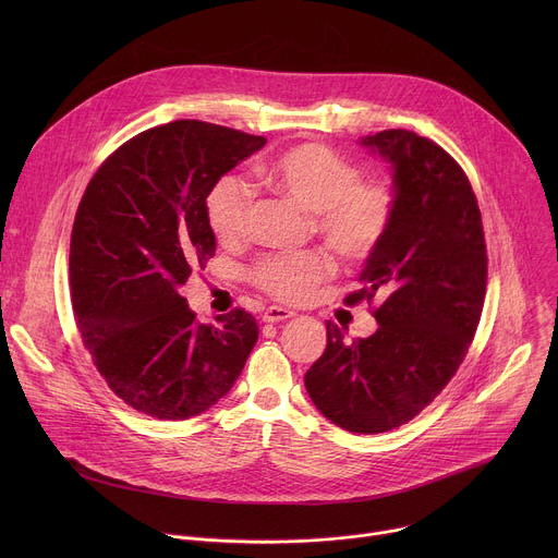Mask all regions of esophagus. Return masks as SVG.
<instances>
[{
    "label": "esophagus",
    "mask_w": 558,
    "mask_h": 558,
    "mask_svg": "<svg viewBox=\"0 0 558 558\" xmlns=\"http://www.w3.org/2000/svg\"><path fill=\"white\" fill-rule=\"evenodd\" d=\"M295 313L289 311V308H282V306H269L263 315V320L269 323V325H278V323H284L289 320V317H293Z\"/></svg>",
    "instance_id": "obj_1"
}]
</instances>
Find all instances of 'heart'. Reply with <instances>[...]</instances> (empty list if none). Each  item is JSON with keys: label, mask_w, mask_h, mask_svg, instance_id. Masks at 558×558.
Listing matches in <instances>:
<instances>
[{"label": "heart", "mask_w": 558, "mask_h": 558, "mask_svg": "<svg viewBox=\"0 0 558 558\" xmlns=\"http://www.w3.org/2000/svg\"><path fill=\"white\" fill-rule=\"evenodd\" d=\"M265 183L304 211L315 231L347 260L368 258L386 238L397 192L388 181H364L357 163L323 143H302L263 168ZM254 192L241 177H222L207 196V220L220 243H235L247 233ZM333 271L323 252L271 254L254 267L258 287L284 302H302Z\"/></svg>", "instance_id": "heart-1"}]
</instances>
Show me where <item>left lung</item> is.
Instances as JSON below:
<instances>
[{
  "instance_id": "obj_1",
  "label": "left lung",
  "mask_w": 558,
  "mask_h": 558,
  "mask_svg": "<svg viewBox=\"0 0 558 558\" xmlns=\"http://www.w3.org/2000/svg\"><path fill=\"white\" fill-rule=\"evenodd\" d=\"M360 143L390 166L397 211L344 302L379 293V327L349 342L327 323V349L304 386L336 426L375 435L420 415L457 373L482 317L488 256L470 181L444 147L409 130Z\"/></svg>"
}]
</instances>
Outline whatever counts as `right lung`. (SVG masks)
Masks as SVG:
<instances>
[{
	"label": "right lung",
	"instance_id": "right-lung-1",
	"mask_svg": "<svg viewBox=\"0 0 558 558\" xmlns=\"http://www.w3.org/2000/svg\"><path fill=\"white\" fill-rule=\"evenodd\" d=\"M267 143L181 119L110 154L78 203L70 295L78 333L117 397L156 420L211 409L258 340L245 308L198 325L181 287L216 252L207 220L214 185Z\"/></svg>",
	"mask_w": 558,
	"mask_h": 558
}]
</instances>
